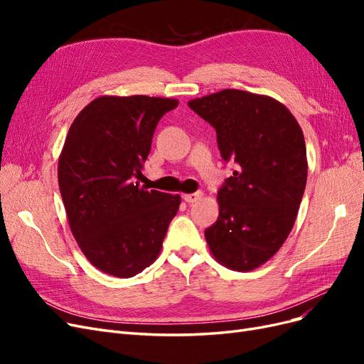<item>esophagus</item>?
Returning a JSON list of instances; mask_svg holds the SVG:
<instances>
[{
  "label": "esophagus",
  "mask_w": 364,
  "mask_h": 364,
  "mask_svg": "<svg viewBox=\"0 0 364 364\" xmlns=\"http://www.w3.org/2000/svg\"><path fill=\"white\" fill-rule=\"evenodd\" d=\"M202 196H203L202 191H197V193H191V194H185L183 199H185L186 203H194L199 199H202Z\"/></svg>",
  "instance_id": "esophagus-1"
}]
</instances>
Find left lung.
<instances>
[{
    "mask_svg": "<svg viewBox=\"0 0 364 364\" xmlns=\"http://www.w3.org/2000/svg\"><path fill=\"white\" fill-rule=\"evenodd\" d=\"M193 111L215 129L222 158L237 170L217 193V222L206 243L223 266L249 272L279 250L306 185L302 129L282 103L240 90L194 98Z\"/></svg>",
    "mask_w": 364,
    "mask_h": 364,
    "instance_id": "1",
    "label": "left lung"
}]
</instances>
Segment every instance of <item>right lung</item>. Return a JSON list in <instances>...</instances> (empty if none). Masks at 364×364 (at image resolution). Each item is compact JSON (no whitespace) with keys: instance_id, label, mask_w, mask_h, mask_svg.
Wrapping results in <instances>:
<instances>
[{"instance_id":"1","label":"right lung","mask_w":364,"mask_h":364,"mask_svg":"<svg viewBox=\"0 0 364 364\" xmlns=\"http://www.w3.org/2000/svg\"><path fill=\"white\" fill-rule=\"evenodd\" d=\"M174 98L98 97L75 117L58 178L71 232L94 267L117 278L141 273L159 255L181 197L136 182L159 119Z\"/></svg>"}]
</instances>
